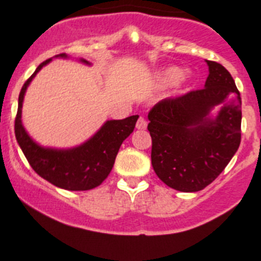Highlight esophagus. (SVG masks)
Listing matches in <instances>:
<instances>
[{"mask_svg": "<svg viewBox=\"0 0 261 261\" xmlns=\"http://www.w3.org/2000/svg\"><path fill=\"white\" fill-rule=\"evenodd\" d=\"M136 128H138V130H144V128H147V121H145L143 117H140V118L138 119V122H136Z\"/></svg>", "mask_w": 261, "mask_h": 261, "instance_id": "obj_1", "label": "esophagus"}]
</instances>
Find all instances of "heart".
Instances as JSON below:
<instances>
[{"mask_svg":"<svg viewBox=\"0 0 261 261\" xmlns=\"http://www.w3.org/2000/svg\"><path fill=\"white\" fill-rule=\"evenodd\" d=\"M189 80L188 74H182V70L177 67H170L160 70L154 75V85L157 87H167L176 81L186 82Z\"/></svg>","mask_w":261,"mask_h":261,"instance_id":"obj_1","label":"heart"}]
</instances>
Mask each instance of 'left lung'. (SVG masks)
<instances>
[{"mask_svg":"<svg viewBox=\"0 0 261 261\" xmlns=\"http://www.w3.org/2000/svg\"><path fill=\"white\" fill-rule=\"evenodd\" d=\"M202 90L162 100L148 114L152 166L179 192H198L221 174L241 143V96L221 64L206 60Z\"/></svg>","mask_w":261,"mask_h":261,"instance_id":"8db88e82","label":"left lung"}]
</instances>
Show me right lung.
Wrapping results in <instances>:
<instances>
[{
  "label": "right lung",
  "instance_id": "add662e5",
  "mask_svg": "<svg viewBox=\"0 0 261 261\" xmlns=\"http://www.w3.org/2000/svg\"><path fill=\"white\" fill-rule=\"evenodd\" d=\"M54 58L70 59L65 54ZM77 60L85 65H91L85 59ZM50 62H53V58L38 65L31 79L21 87L15 119L16 142L32 169L53 186L67 191H89L100 186L112 171L119 147L134 131L139 116L108 119L91 138L75 147L55 148L41 145L25 130L21 113L27 89L37 73Z\"/></svg>",
  "mask_w": 261,
  "mask_h": 261
}]
</instances>
